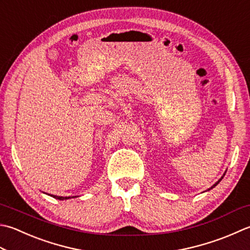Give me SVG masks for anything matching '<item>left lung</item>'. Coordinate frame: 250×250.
I'll return each instance as SVG.
<instances>
[{"instance_id": "obj_1", "label": "left lung", "mask_w": 250, "mask_h": 250, "mask_svg": "<svg viewBox=\"0 0 250 250\" xmlns=\"http://www.w3.org/2000/svg\"><path fill=\"white\" fill-rule=\"evenodd\" d=\"M224 175H226V173H224V174H223V177H224ZM223 177H222V178H221V179H220V180H219V181H218V182H217V183H214V184H213V185H212V187H211V188H209V189H211V188H214V187H217V184H219V182H220V181H221V180H222V179H223Z\"/></svg>"}]
</instances>
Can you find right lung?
<instances>
[{
	"instance_id": "obj_1",
	"label": "right lung",
	"mask_w": 250,
	"mask_h": 250,
	"mask_svg": "<svg viewBox=\"0 0 250 250\" xmlns=\"http://www.w3.org/2000/svg\"><path fill=\"white\" fill-rule=\"evenodd\" d=\"M50 195V194H48ZM52 197H54V198H56V199H60V200H63V199H69V198H73V197H76V196H72V197H62V196H56V195H51Z\"/></svg>"
}]
</instances>
